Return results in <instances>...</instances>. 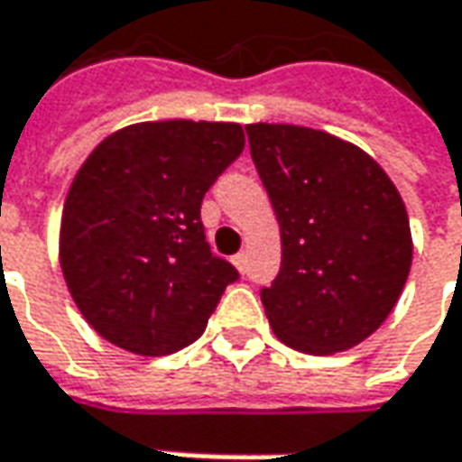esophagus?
I'll return each instance as SVG.
<instances>
[{
	"instance_id": "esophagus-1",
	"label": "esophagus",
	"mask_w": 462,
	"mask_h": 462,
	"mask_svg": "<svg viewBox=\"0 0 462 462\" xmlns=\"http://www.w3.org/2000/svg\"><path fill=\"white\" fill-rule=\"evenodd\" d=\"M231 262H234V267H236L238 272H246V252H238Z\"/></svg>"
}]
</instances>
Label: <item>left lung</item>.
Here are the masks:
<instances>
[{
	"label": "left lung",
	"mask_w": 462,
	"mask_h": 462,
	"mask_svg": "<svg viewBox=\"0 0 462 462\" xmlns=\"http://www.w3.org/2000/svg\"><path fill=\"white\" fill-rule=\"evenodd\" d=\"M280 221L282 267L262 302L274 336L312 356L348 351L394 310L411 267L410 216L382 165L346 139L249 124Z\"/></svg>",
	"instance_id": "8db88e82"
}]
</instances>
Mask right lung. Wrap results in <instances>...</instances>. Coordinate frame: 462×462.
Wrapping results in <instances>:
<instances>
[{
  "label": "right lung",
  "instance_id": "add662e5",
  "mask_svg": "<svg viewBox=\"0 0 462 462\" xmlns=\"http://www.w3.org/2000/svg\"><path fill=\"white\" fill-rule=\"evenodd\" d=\"M244 150L234 122L129 124L79 167L60 218L68 292L101 338L167 356L203 336L238 272L213 256L200 203Z\"/></svg>",
  "mask_w": 462,
  "mask_h": 462
}]
</instances>
